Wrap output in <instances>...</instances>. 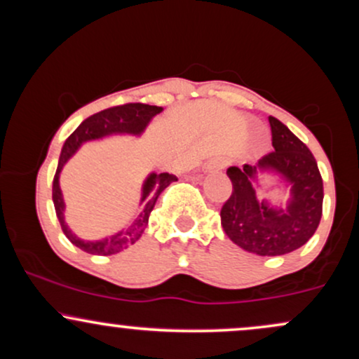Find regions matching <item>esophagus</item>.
<instances>
[{"mask_svg":"<svg viewBox=\"0 0 359 359\" xmlns=\"http://www.w3.org/2000/svg\"><path fill=\"white\" fill-rule=\"evenodd\" d=\"M226 167V162L222 158H214L211 162L208 163V168L209 170H222V168Z\"/></svg>","mask_w":359,"mask_h":359,"instance_id":"obj_1","label":"esophagus"}]
</instances>
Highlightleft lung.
I'll return each instance as SVG.
<instances>
[{
    "label": "left lung",
    "mask_w": 359,
    "mask_h": 359,
    "mask_svg": "<svg viewBox=\"0 0 359 359\" xmlns=\"http://www.w3.org/2000/svg\"><path fill=\"white\" fill-rule=\"evenodd\" d=\"M271 145L257 165L229 167L233 191L221 208V224L234 245L262 255L277 257L300 248L311 240L323 216L324 185L311 150L288 128L270 116ZM259 170L278 171L292 185L287 212H277L258 203L252 183Z\"/></svg>",
    "instance_id": "8db88e82"
}]
</instances>
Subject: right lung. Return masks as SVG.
Returning a JSON list of instances; mask_svg holds the SVG:
<instances>
[{
	"mask_svg": "<svg viewBox=\"0 0 359 359\" xmlns=\"http://www.w3.org/2000/svg\"><path fill=\"white\" fill-rule=\"evenodd\" d=\"M160 111H162L160 106L143 104V102H126V104L113 106V108L102 109L100 113L84 119L71 137L65 140L64 147H62V154L59 158V165H57L55 177H53L52 199L53 205H55V214L57 217H59L62 231H64L65 236L71 240L72 245L84 250L86 253L108 257V255L119 253L121 250H125L128 246L133 245V243H137L148 226V217H150L151 211H154L158 196L165 191L172 182H175L177 177L167 174V172H163V174H151L147 179L145 185H143L142 209H140L138 216L135 217V221L128 226L125 231L106 238V240L82 241L76 236V234H72V231L67 228V224H65L64 221V199H62V192L59 187V174L62 167H64V163L74 155V151H76L82 143L88 142V140H96L111 133L140 135L145 130L148 121H150L155 114H158Z\"/></svg>",
	"mask_w": 359,
	"mask_h": 359,
	"instance_id": "obj_1",
	"label": "right lung"
}]
</instances>
